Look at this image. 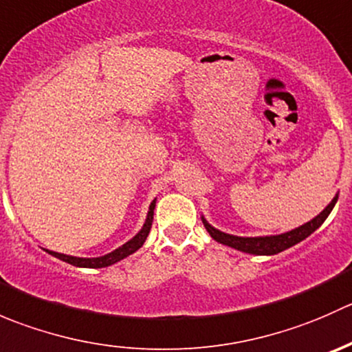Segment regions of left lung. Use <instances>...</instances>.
Instances as JSON below:
<instances>
[{"mask_svg": "<svg viewBox=\"0 0 352 352\" xmlns=\"http://www.w3.org/2000/svg\"><path fill=\"white\" fill-rule=\"evenodd\" d=\"M337 202V196L332 199V202L320 212L318 216H315L311 221L305 223L303 226L296 230H291V232L283 233V235H276V236H235V235H228V233H223L219 230L212 228L204 218H202V223H204L206 230L209 232V235L216 240V242L228 245V247L236 248L240 252H247V254H255V255H274L279 254V252L286 250V248L293 247V245L300 243L301 240H305L307 236H310L322 223L327 219V216L330 214V211L333 209Z\"/></svg>", "mask_w": 352, "mask_h": 352, "instance_id": "8db88e82", "label": "left lung"}]
</instances>
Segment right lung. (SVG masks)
Returning a JSON list of instances; mask_svg holds the SVG:
<instances>
[{
    "mask_svg": "<svg viewBox=\"0 0 352 352\" xmlns=\"http://www.w3.org/2000/svg\"><path fill=\"white\" fill-rule=\"evenodd\" d=\"M153 209H155V201L151 202L150 211H148V218H146V221H144V225H143V228H141V232L138 233V235L134 236V239H131L129 242L124 243L122 247H119V248H117V250L110 252V254L104 255V257L83 258V257H71V255L58 254V252H51V250H47V252L51 255H54V257H58V258H61V261L67 262V264L76 265V267H91V269L107 267V265H112V264H116V262L122 261L124 257H127V255L134 254V252H136L138 248L143 247L144 240H146L148 233H150V230H151V223H153Z\"/></svg>",
    "mask_w": 352,
    "mask_h": 352,
    "instance_id": "1",
    "label": "right lung"
}]
</instances>
